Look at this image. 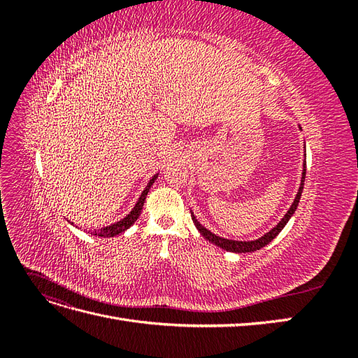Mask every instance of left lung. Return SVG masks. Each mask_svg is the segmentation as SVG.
<instances>
[{
    "mask_svg": "<svg viewBox=\"0 0 358 358\" xmlns=\"http://www.w3.org/2000/svg\"><path fill=\"white\" fill-rule=\"evenodd\" d=\"M301 129V127H299ZM306 148V145H305ZM306 159V157H305ZM305 178H306V161L303 162V171H301V180H300V187H299V191L296 194L294 197V201H292V204L289 206V209L287 210V213L284 215V218L280 220L272 230L264 233L262 237H258V239L255 241H233V239H225V237H221V236H216L215 233H212L210 230L206 229L204 225H201L199 222V220L196 218V215H194V212L191 210V218L194 221V225L197 227V230L203 234L204 239H208L210 243L216 245L218 248H222L225 249V251L229 252H234V254H245V252H254V251H258V249L264 248L266 245H268L270 242H272L275 237L282 231L284 227L287 225V222L289 221V218L292 215H294L297 206H299V201H300V197H301V192H303V187H305Z\"/></svg>",
    "mask_w": 358,
    "mask_h": 358,
    "instance_id": "obj_1",
    "label": "left lung"
}]
</instances>
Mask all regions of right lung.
<instances>
[{
    "label": "right lung",
    "mask_w": 358,
    "mask_h": 358,
    "mask_svg": "<svg viewBox=\"0 0 358 358\" xmlns=\"http://www.w3.org/2000/svg\"><path fill=\"white\" fill-rule=\"evenodd\" d=\"M157 178H158V173H157V175H154L152 178H150V180L148 182V185L145 187L142 194H140V197L137 199L134 208L129 210V213L125 215L122 220H119V221H116V222H113L110 225H107V227H101V229H94V230H91V234L96 236V237H113V236H117V234L124 233L125 230H128L129 227H131L137 221L138 216H140V212H142V209H143V203L146 200L148 192H149L150 187L154 185V182L157 180ZM70 224L74 225L73 222H70ZM76 229H78V227H76Z\"/></svg>",
    "instance_id": "1"
}]
</instances>
